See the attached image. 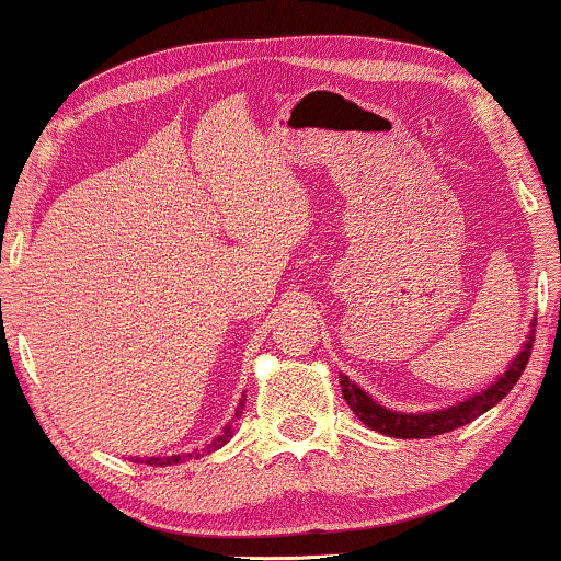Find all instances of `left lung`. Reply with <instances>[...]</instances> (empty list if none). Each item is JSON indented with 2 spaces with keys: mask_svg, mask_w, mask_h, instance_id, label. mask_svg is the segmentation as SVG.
<instances>
[{
  "mask_svg": "<svg viewBox=\"0 0 561 561\" xmlns=\"http://www.w3.org/2000/svg\"><path fill=\"white\" fill-rule=\"evenodd\" d=\"M536 328V325H533ZM533 331L528 333V341L519 346V354H515V359L506 365V370L499 375L496 380L489 388H483L480 393H472L465 401H457V404L444 407V410H433V412H397V410H386L383 404H378L370 393L362 391V388L348 380L346 375H339L341 378V393H344L346 404L352 407V412L373 431L383 433V436H393V438H431V436H440V433L457 431L472 420H478L480 414L489 412L491 407H496L506 393L515 388V383L523 375L525 365L530 359V348H533Z\"/></svg>",
  "mask_w": 561,
  "mask_h": 561,
  "instance_id": "obj_1",
  "label": "left lung"
}]
</instances>
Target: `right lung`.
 <instances>
[{
  "label": "right lung",
  "mask_w": 561,
  "mask_h": 561,
  "mask_svg": "<svg viewBox=\"0 0 561 561\" xmlns=\"http://www.w3.org/2000/svg\"><path fill=\"white\" fill-rule=\"evenodd\" d=\"M243 404H247V397H241V401H239V407H236V414H233V420H230V423L222 427V433L220 436H217L213 444H207L204 446V449H194V451H188V454H173V457H134V462H147V465H154V467H168V465H178V462H186V459H191V457H199V454H209V451H217L220 449V446H226L230 438H233V425L239 423V417H241V410H243Z\"/></svg>",
  "instance_id": "right-lung-1"
}]
</instances>
